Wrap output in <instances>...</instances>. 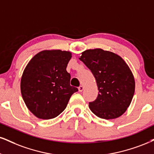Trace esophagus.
Listing matches in <instances>:
<instances>
[{
  "label": "esophagus",
  "instance_id": "obj_1",
  "mask_svg": "<svg viewBox=\"0 0 154 154\" xmlns=\"http://www.w3.org/2000/svg\"><path fill=\"white\" fill-rule=\"evenodd\" d=\"M83 89H84V86H80L79 87V91L80 92H82L83 91Z\"/></svg>",
  "mask_w": 154,
  "mask_h": 154
}]
</instances>
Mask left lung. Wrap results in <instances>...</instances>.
<instances>
[{
  "label": "left lung",
  "mask_w": 154,
  "mask_h": 154,
  "mask_svg": "<svg viewBox=\"0 0 154 154\" xmlns=\"http://www.w3.org/2000/svg\"><path fill=\"white\" fill-rule=\"evenodd\" d=\"M80 60L92 72L98 94L89 109L103 119L120 117L129 107L135 91V79L129 66L119 55L101 48L81 53Z\"/></svg>",
  "instance_id": "left-lung-1"
}]
</instances>
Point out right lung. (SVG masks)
Wrapping results in <instances>:
<instances>
[{
	"label": "right lung",
	"instance_id": "1",
	"mask_svg": "<svg viewBox=\"0 0 154 154\" xmlns=\"http://www.w3.org/2000/svg\"><path fill=\"white\" fill-rule=\"evenodd\" d=\"M70 51L44 50L30 60L23 72L20 91L26 106L41 119H54L65 110L78 88L70 85L66 67Z\"/></svg>",
	"mask_w": 154,
	"mask_h": 154
}]
</instances>
